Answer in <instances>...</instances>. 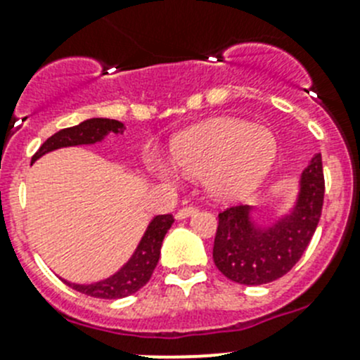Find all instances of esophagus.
I'll return each mask as SVG.
<instances>
[{
    "label": "esophagus",
    "instance_id": "34e87169",
    "mask_svg": "<svg viewBox=\"0 0 360 360\" xmlns=\"http://www.w3.org/2000/svg\"><path fill=\"white\" fill-rule=\"evenodd\" d=\"M195 212H197V207H193V205H186V207L179 209V211L176 212V219L190 218V216H193Z\"/></svg>",
    "mask_w": 360,
    "mask_h": 360
}]
</instances>
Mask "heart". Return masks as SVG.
<instances>
[{
    "instance_id": "obj_1",
    "label": "heart",
    "mask_w": 360,
    "mask_h": 360,
    "mask_svg": "<svg viewBox=\"0 0 360 360\" xmlns=\"http://www.w3.org/2000/svg\"><path fill=\"white\" fill-rule=\"evenodd\" d=\"M276 153V137L269 128L226 117L200 124L172 144L177 169L204 176L207 190L225 200L253 191L269 174ZM149 170L162 179H176L174 170L156 156L149 162Z\"/></svg>"
}]
</instances>
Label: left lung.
<instances>
[{"label": "left lung", "instance_id": "8db88e82", "mask_svg": "<svg viewBox=\"0 0 360 360\" xmlns=\"http://www.w3.org/2000/svg\"><path fill=\"white\" fill-rule=\"evenodd\" d=\"M322 155L302 170L299 191L288 212L274 221H258L253 205H233L219 212L212 248L216 267L240 285H264L285 276L308 248L323 205Z\"/></svg>", "mask_w": 360, "mask_h": 360}]
</instances>
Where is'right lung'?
Returning <instances> with one entry per match:
<instances>
[{"label":"right lung","mask_w":360,"mask_h":360,"mask_svg":"<svg viewBox=\"0 0 360 360\" xmlns=\"http://www.w3.org/2000/svg\"><path fill=\"white\" fill-rule=\"evenodd\" d=\"M124 124L116 120H107V117H91V120L82 121L80 124L72 128H65L49 137L44 144L40 146L34 156L31 158V163L37 162L47 153L56 151L61 148H72V146H89L102 142L109 134H123ZM174 218L172 214H158L149 221L141 243L135 248L134 255L128 258L127 264L114 273L112 276L105 278L102 281L89 285L70 283L65 280L68 287L73 290L80 292L84 295H91L98 299H121L127 295L135 294L141 290L151 278L156 264L160 260V250L165 233L172 226Z\"/></svg>","instance_id":"1"}]
</instances>
